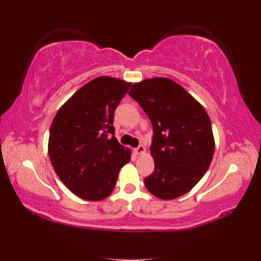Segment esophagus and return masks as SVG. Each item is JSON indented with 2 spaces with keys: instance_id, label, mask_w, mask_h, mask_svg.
<instances>
[{
  "instance_id": "esophagus-1",
  "label": "esophagus",
  "mask_w": 261,
  "mask_h": 261,
  "mask_svg": "<svg viewBox=\"0 0 261 261\" xmlns=\"http://www.w3.org/2000/svg\"><path fill=\"white\" fill-rule=\"evenodd\" d=\"M145 151H146V148H145L143 145H139V146L135 149V152H136L137 154H143V153H145Z\"/></svg>"
}]
</instances>
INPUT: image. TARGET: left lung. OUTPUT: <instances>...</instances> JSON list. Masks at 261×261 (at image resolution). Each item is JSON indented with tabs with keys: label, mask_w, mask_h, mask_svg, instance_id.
I'll return each instance as SVG.
<instances>
[{
	"label": "left lung",
	"mask_w": 261,
	"mask_h": 261,
	"mask_svg": "<svg viewBox=\"0 0 261 261\" xmlns=\"http://www.w3.org/2000/svg\"><path fill=\"white\" fill-rule=\"evenodd\" d=\"M128 94L143 108L153 129L150 152L154 171L145 178V186L163 200L188 193L209 169L215 152L206 110L170 78L136 83Z\"/></svg>",
	"instance_id": "8db88e82"
}]
</instances>
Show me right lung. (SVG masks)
<instances>
[{"instance_id":"1","label":"right lung","mask_w":261,"mask_h":261,"mask_svg":"<svg viewBox=\"0 0 261 261\" xmlns=\"http://www.w3.org/2000/svg\"><path fill=\"white\" fill-rule=\"evenodd\" d=\"M130 83L101 76L78 89L55 115L48 151L60 179L77 197L99 201L113 192L130 150L114 137V111Z\"/></svg>"}]
</instances>
